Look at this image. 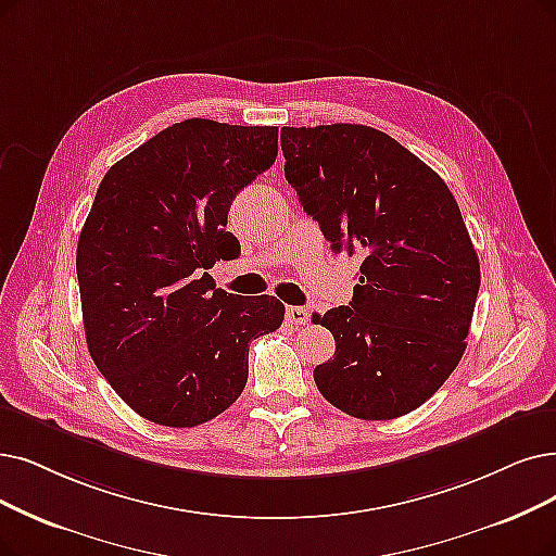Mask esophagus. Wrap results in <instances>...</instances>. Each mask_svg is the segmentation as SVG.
<instances>
[{
    "mask_svg": "<svg viewBox=\"0 0 556 556\" xmlns=\"http://www.w3.org/2000/svg\"><path fill=\"white\" fill-rule=\"evenodd\" d=\"M287 324H294V326H305L309 319V309L307 307H299V305H290L285 313Z\"/></svg>",
    "mask_w": 556,
    "mask_h": 556,
    "instance_id": "1",
    "label": "esophagus"
}]
</instances>
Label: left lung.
Wrapping results in <instances>:
<instances>
[{"mask_svg": "<svg viewBox=\"0 0 556 556\" xmlns=\"http://www.w3.org/2000/svg\"><path fill=\"white\" fill-rule=\"evenodd\" d=\"M280 146L330 249L363 260L351 303L313 317L336 338L315 383L346 415L402 417L465 351L481 271L460 210L433 168L374 127H282Z\"/></svg>", "mask_w": 556, "mask_h": 556, "instance_id": "1", "label": "left lung"}]
</instances>
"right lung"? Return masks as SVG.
Returning a JSON list of instances; mask_svg holds the SVG:
<instances>
[{"label":"right lung","instance_id":"1","mask_svg":"<svg viewBox=\"0 0 556 556\" xmlns=\"http://www.w3.org/2000/svg\"><path fill=\"white\" fill-rule=\"evenodd\" d=\"M278 127L189 118L106 170L77 243L86 344L123 402L162 427H198L237 402L249 344L285 317L207 269L237 257L235 195L276 162Z\"/></svg>","mask_w":556,"mask_h":556}]
</instances>
